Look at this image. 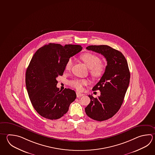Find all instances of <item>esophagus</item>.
<instances>
[{"mask_svg": "<svg viewBox=\"0 0 155 155\" xmlns=\"http://www.w3.org/2000/svg\"><path fill=\"white\" fill-rule=\"evenodd\" d=\"M76 94H77V97H82V96H83V95H84V94H83L80 93L79 92H77V93H76Z\"/></svg>", "mask_w": 155, "mask_h": 155, "instance_id": "obj_1", "label": "esophagus"}]
</instances>
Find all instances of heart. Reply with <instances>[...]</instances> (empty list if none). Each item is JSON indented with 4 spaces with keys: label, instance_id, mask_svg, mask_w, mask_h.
Returning <instances> with one entry per match:
<instances>
[{
    "label": "heart",
    "instance_id": "obj_1",
    "mask_svg": "<svg viewBox=\"0 0 155 155\" xmlns=\"http://www.w3.org/2000/svg\"><path fill=\"white\" fill-rule=\"evenodd\" d=\"M80 58L87 66L89 68V72L94 78H99L104 74L105 71V67L100 62V58L97 56L91 53H86L82 54ZM72 66V60L69 58L66 65V70L70 71ZM89 81L86 79H74L70 82L71 87L76 89L77 91H82L83 86L88 84Z\"/></svg>",
    "mask_w": 155,
    "mask_h": 155
}]
</instances>
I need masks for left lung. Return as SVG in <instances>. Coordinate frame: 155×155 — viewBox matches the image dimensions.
Wrapping results in <instances>:
<instances>
[{
    "label": "left lung",
    "mask_w": 155,
    "mask_h": 155,
    "mask_svg": "<svg viewBox=\"0 0 155 155\" xmlns=\"http://www.w3.org/2000/svg\"><path fill=\"white\" fill-rule=\"evenodd\" d=\"M89 50L101 54L107 61L105 73L93 91L99 90L100 96L88 95L91 102L85 111L88 117L103 121L113 117L122 105L130 81V72L124 56L120 51L105 45H90Z\"/></svg>",
    "instance_id": "8db88e82"
}]
</instances>
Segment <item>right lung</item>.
Wrapping results in <instances>:
<instances>
[{
    "label": "right lung",
    "instance_id": "obj_1",
    "mask_svg": "<svg viewBox=\"0 0 155 155\" xmlns=\"http://www.w3.org/2000/svg\"><path fill=\"white\" fill-rule=\"evenodd\" d=\"M79 45L49 43L35 52L26 72V85L35 111L49 120H57L68 110L76 98L74 91L57 88L56 78L62 76L71 57L80 52Z\"/></svg>",
    "mask_w": 155,
    "mask_h": 155
}]
</instances>
